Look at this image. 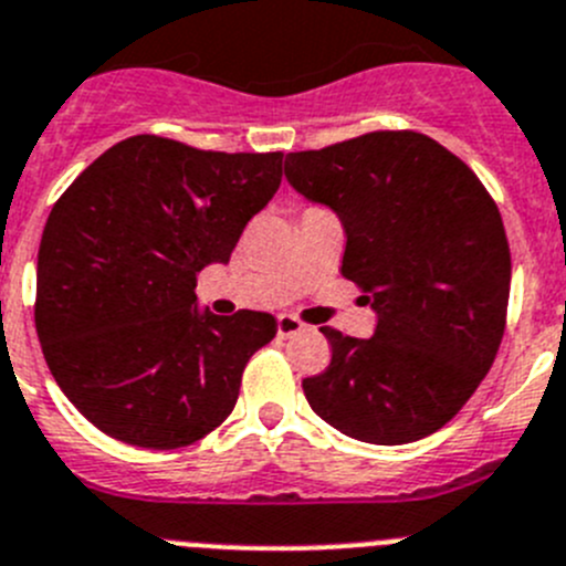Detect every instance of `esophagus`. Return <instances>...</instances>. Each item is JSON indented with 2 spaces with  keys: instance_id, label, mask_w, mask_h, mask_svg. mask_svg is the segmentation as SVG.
Here are the masks:
<instances>
[{
  "instance_id": "obj_1",
  "label": "esophagus",
  "mask_w": 566,
  "mask_h": 566,
  "mask_svg": "<svg viewBox=\"0 0 566 566\" xmlns=\"http://www.w3.org/2000/svg\"><path fill=\"white\" fill-rule=\"evenodd\" d=\"M304 328H306V323L298 321V317H295V315H279L276 317L279 337H293V334L304 332Z\"/></svg>"
}]
</instances>
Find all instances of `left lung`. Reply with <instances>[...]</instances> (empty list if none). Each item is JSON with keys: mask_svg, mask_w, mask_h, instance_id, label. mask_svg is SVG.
I'll use <instances>...</instances> for the list:
<instances>
[{"mask_svg": "<svg viewBox=\"0 0 566 566\" xmlns=\"http://www.w3.org/2000/svg\"><path fill=\"white\" fill-rule=\"evenodd\" d=\"M284 174L339 216L343 276L378 315L370 339L321 328L332 361L301 381L312 411L373 446L434 434L479 389L506 332L512 254L495 199L411 129L293 151Z\"/></svg>", "mask_w": 566, "mask_h": 566, "instance_id": "obj_1", "label": "left lung"}]
</instances>
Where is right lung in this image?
I'll return each instance as SVG.
<instances>
[{
  "mask_svg": "<svg viewBox=\"0 0 566 566\" xmlns=\"http://www.w3.org/2000/svg\"><path fill=\"white\" fill-rule=\"evenodd\" d=\"M282 157L135 135L54 201L38 249L35 328L57 387L98 431L174 451L232 415L276 321L201 315L196 279L229 262L279 190Z\"/></svg>",
  "mask_w": 566,
  "mask_h": 566,
  "instance_id": "obj_1",
  "label": "right lung"
}]
</instances>
